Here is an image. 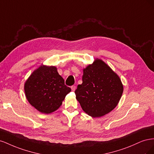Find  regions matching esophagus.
<instances>
[{
	"label": "esophagus",
	"mask_w": 154,
	"mask_h": 154,
	"mask_svg": "<svg viewBox=\"0 0 154 154\" xmlns=\"http://www.w3.org/2000/svg\"><path fill=\"white\" fill-rule=\"evenodd\" d=\"M76 87L75 86V85H72V86H71V89H72V91H74L76 90Z\"/></svg>",
	"instance_id": "1"
}]
</instances>
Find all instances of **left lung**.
Segmentation results:
<instances>
[{
	"label": "left lung",
	"mask_w": 154,
	"mask_h": 154,
	"mask_svg": "<svg viewBox=\"0 0 154 154\" xmlns=\"http://www.w3.org/2000/svg\"><path fill=\"white\" fill-rule=\"evenodd\" d=\"M83 71V83L75 91L76 98L83 110L93 118L109 113L118 105L123 92L119 77L97 58Z\"/></svg>",
	"instance_id": "8db88e82"
}]
</instances>
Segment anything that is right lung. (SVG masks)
Returning <instances> with one entry per match:
<instances>
[{"label":"right lung","instance_id":"obj_1","mask_svg":"<svg viewBox=\"0 0 154 154\" xmlns=\"http://www.w3.org/2000/svg\"><path fill=\"white\" fill-rule=\"evenodd\" d=\"M54 66H41L32 72L24 84L26 97L39 112L50 114L62 105L71 92Z\"/></svg>","mask_w":154,"mask_h":154}]
</instances>
